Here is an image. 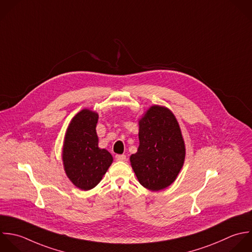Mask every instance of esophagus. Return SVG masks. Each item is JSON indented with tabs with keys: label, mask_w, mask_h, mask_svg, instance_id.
Returning <instances> with one entry per match:
<instances>
[{
	"label": "esophagus",
	"mask_w": 252,
	"mask_h": 252,
	"mask_svg": "<svg viewBox=\"0 0 252 252\" xmlns=\"http://www.w3.org/2000/svg\"><path fill=\"white\" fill-rule=\"evenodd\" d=\"M115 158H116L117 161H121V162H124V161H126V155H124V154H123V155H116Z\"/></svg>",
	"instance_id": "34e87169"
}]
</instances>
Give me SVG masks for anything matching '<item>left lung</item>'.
I'll use <instances>...</instances> for the list:
<instances>
[{
  "mask_svg": "<svg viewBox=\"0 0 252 252\" xmlns=\"http://www.w3.org/2000/svg\"><path fill=\"white\" fill-rule=\"evenodd\" d=\"M139 146L129 158L131 168L145 189L159 191L171 186L186 159V144L173 112L151 106L138 120Z\"/></svg>",
  "mask_w": 252,
  "mask_h": 252,
  "instance_id": "left-lung-1",
  "label": "left lung"
}]
</instances>
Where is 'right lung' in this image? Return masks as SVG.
<instances>
[{
    "label": "right lung",
    "mask_w": 252,
    "mask_h": 252,
    "mask_svg": "<svg viewBox=\"0 0 252 252\" xmlns=\"http://www.w3.org/2000/svg\"><path fill=\"white\" fill-rule=\"evenodd\" d=\"M98 119L97 112L82 109L71 119L64 134L63 170L69 181L81 190L95 188L113 163L111 153L98 146Z\"/></svg>",
    "instance_id": "right-lung-1"
}]
</instances>
